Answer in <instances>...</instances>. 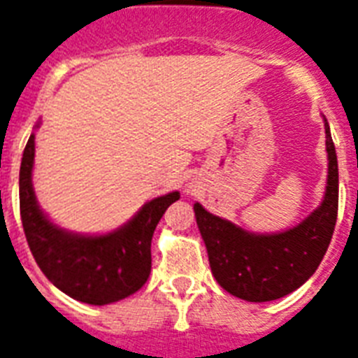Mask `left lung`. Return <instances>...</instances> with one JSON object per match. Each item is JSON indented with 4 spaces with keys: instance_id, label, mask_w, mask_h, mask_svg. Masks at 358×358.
Instances as JSON below:
<instances>
[{
    "instance_id": "left-lung-1",
    "label": "left lung",
    "mask_w": 358,
    "mask_h": 358,
    "mask_svg": "<svg viewBox=\"0 0 358 358\" xmlns=\"http://www.w3.org/2000/svg\"><path fill=\"white\" fill-rule=\"evenodd\" d=\"M326 122L327 186L317 210L278 234H252L194 205L214 278L247 302H271L296 291L311 278L331 243L338 212V164Z\"/></svg>"
}]
</instances>
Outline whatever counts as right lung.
Listing matches in <instances>:
<instances>
[{
  "mask_svg": "<svg viewBox=\"0 0 358 358\" xmlns=\"http://www.w3.org/2000/svg\"><path fill=\"white\" fill-rule=\"evenodd\" d=\"M34 135L20 168V214L27 243L47 280L67 296L91 306L119 302L137 292L152 271V236L179 192L155 197L120 229L102 236L73 234L49 221L32 190Z\"/></svg>",
  "mask_w": 358,
  "mask_h": 358,
  "instance_id": "1",
  "label": "right lung"
}]
</instances>
